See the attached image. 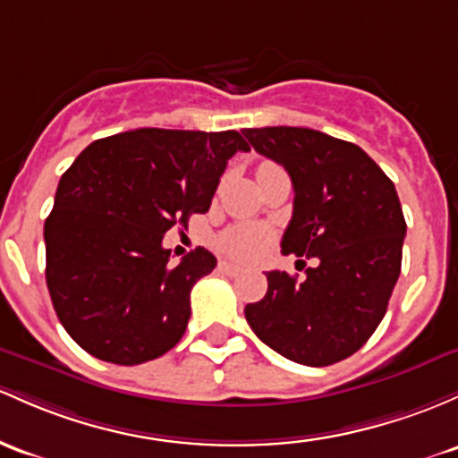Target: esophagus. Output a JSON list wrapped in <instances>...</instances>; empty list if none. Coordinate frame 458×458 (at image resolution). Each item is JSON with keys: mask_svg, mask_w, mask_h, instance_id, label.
<instances>
[{"mask_svg": "<svg viewBox=\"0 0 458 458\" xmlns=\"http://www.w3.org/2000/svg\"><path fill=\"white\" fill-rule=\"evenodd\" d=\"M219 269L224 271V274H228V276H237V274H241L239 265L228 263V260H224V263H219Z\"/></svg>", "mask_w": 458, "mask_h": 458, "instance_id": "obj_1", "label": "esophagus"}]
</instances>
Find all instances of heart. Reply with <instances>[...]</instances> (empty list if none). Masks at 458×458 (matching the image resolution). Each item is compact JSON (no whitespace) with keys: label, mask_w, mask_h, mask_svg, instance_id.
Here are the masks:
<instances>
[{"label":"heart","mask_w":458,"mask_h":458,"mask_svg":"<svg viewBox=\"0 0 458 458\" xmlns=\"http://www.w3.org/2000/svg\"><path fill=\"white\" fill-rule=\"evenodd\" d=\"M271 163H263L260 167H267ZM259 167V169H260ZM267 243V233L259 225H234L221 239V245L233 259L239 260H250L263 250V245Z\"/></svg>","instance_id":"1"}]
</instances>
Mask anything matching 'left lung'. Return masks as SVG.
<instances>
[{"instance_id":"left-lung-1","label":"left lung","mask_w":458,"mask_h":458,"mask_svg":"<svg viewBox=\"0 0 458 458\" xmlns=\"http://www.w3.org/2000/svg\"><path fill=\"white\" fill-rule=\"evenodd\" d=\"M243 134L293 182L283 252L319 259L300 283L267 271V293L245 306V319L293 363H339L374 335L398 283L406 221L394 182L359 145L319 130L278 125Z\"/></svg>"}]
</instances>
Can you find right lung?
<instances>
[{
	"label": "right lung",
	"instance_id": "right-lung-1",
	"mask_svg": "<svg viewBox=\"0 0 458 458\" xmlns=\"http://www.w3.org/2000/svg\"><path fill=\"white\" fill-rule=\"evenodd\" d=\"M234 130L139 128L93 140L60 178L45 219V280L69 336L95 359L139 365L182 339L189 295L217 259L198 248L169 265L163 237L210 208Z\"/></svg>",
	"mask_w": 458,
	"mask_h": 458
}]
</instances>
